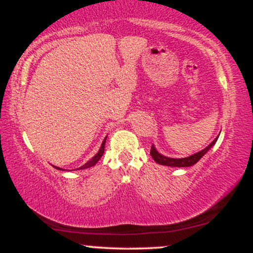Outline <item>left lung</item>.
Wrapping results in <instances>:
<instances>
[{
	"label": "left lung",
	"instance_id": "left-lung-1",
	"mask_svg": "<svg viewBox=\"0 0 253 253\" xmlns=\"http://www.w3.org/2000/svg\"><path fill=\"white\" fill-rule=\"evenodd\" d=\"M217 138L219 136H216L215 139H214L211 143L208 145L207 147H205V149L200 151V152L197 153H194V155H191L189 157H185V158H170V157H167V156H163L161 155V153L158 152V151L156 150L155 145H152L151 146V156H152L153 161L156 162V163L161 164V165H167V167H171V168H188V167H193L194 164H196L197 162L200 161V159L202 158L203 156L206 155V153L210 151L211 147L214 146V144L216 143Z\"/></svg>",
	"mask_w": 253,
	"mask_h": 253
}]
</instances>
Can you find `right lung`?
<instances>
[{
  "mask_svg": "<svg viewBox=\"0 0 253 253\" xmlns=\"http://www.w3.org/2000/svg\"><path fill=\"white\" fill-rule=\"evenodd\" d=\"M106 139H107V136H106V138L103 139L102 144H101V147H100V150H98V152L96 153V155H95L94 157H92V158L90 159V161L86 162L85 164L82 165V167H81V168H78V169H80V170H83V169H88V168H91V167H94V165L96 164L98 161H100V159H101V157H102L103 152H104V144H106ZM54 168H56V169H58V170H63L62 168H58V167H54Z\"/></svg>",
  "mask_w": 253,
  "mask_h": 253,
  "instance_id": "right-lung-1",
  "label": "right lung"
}]
</instances>
